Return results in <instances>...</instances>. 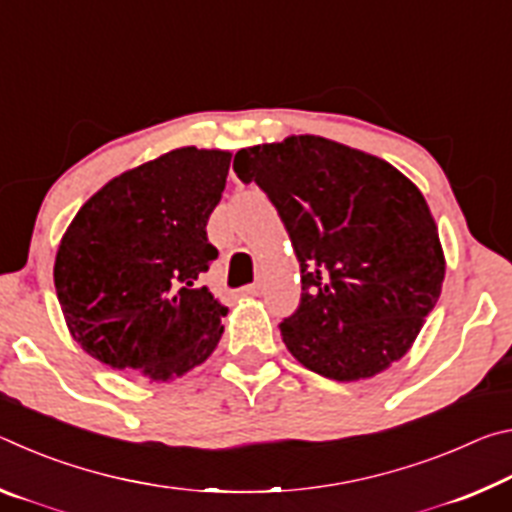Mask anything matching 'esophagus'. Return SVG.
Segmentation results:
<instances>
[{
    "label": "esophagus",
    "instance_id": "esophagus-1",
    "mask_svg": "<svg viewBox=\"0 0 512 512\" xmlns=\"http://www.w3.org/2000/svg\"><path fill=\"white\" fill-rule=\"evenodd\" d=\"M246 293V296H259L262 293V282H253V284H246L244 289H241Z\"/></svg>",
    "mask_w": 512,
    "mask_h": 512
}]
</instances>
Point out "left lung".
<instances>
[{"label": "left lung", "instance_id": "left-lung-1", "mask_svg": "<svg viewBox=\"0 0 512 512\" xmlns=\"http://www.w3.org/2000/svg\"><path fill=\"white\" fill-rule=\"evenodd\" d=\"M232 169L275 205L300 262V305L280 323L293 357L336 381L402 359L445 280L418 187L375 155L316 135L241 149Z\"/></svg>", "mask_w": 512, "mask_h": 512}]
</instances>
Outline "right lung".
<instances>
[{
    "mask_svg": "<svg viewBox=\"0 0 512 512\" xmlns=\"http://www.w3.org/2000/svg\"><path fill=\"white\" fill-rule=\"evenodd\" d=\"M230 153L196 146L121 173L74 216L54 284L69 332L115 370L167 381L210 357L228 309L203 284Z\"/></svg>",
    "mask_w": 512,
    "mask_h": 512,
    "instance_id": "right-lung-1",
    "label": "right lung"
}]
</instances>
